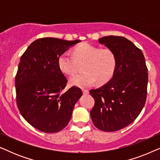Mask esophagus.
Here are the masks:
<instances>
[{"label":"esophagus","mask_w":160,"mask_h":160,"mask_svg":"<svg viewBox=\"0 0 160 160\" xmlns=\"http://www.w3.org/2000/svg\"><path fill=\"white\" fill-rule=\"evenodd\" d=\"M82 92L84 95H87V94H89V91L87 90V89H83Z\"/></svg>","instance_id":"1"}]
</instances>
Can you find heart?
I'll return each instance as SVG.
<instances>
[{
	"mask_svg": "<svg viewBox=\"0 0 160 160\" xmlns=\"http://www.w3.org/2000/svg\"><path fill=\"white\" fill-rule=\"evenodd\" d=\"M84 62L82 74L73 76L69 82L73 86L85 88L98 80L100 84L109 82L117 67V58L112 50L84 43L73 50V54L65 52L59 56L58 67L63 73L72 75L77 68L78 63Z\"/></svg>",
	"mask_w": 160,
	"mask_h": 160,
	"instance_id": "heart-1",
	"label": "heart"
}]
</instances>
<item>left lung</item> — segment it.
<instances>
[{"instance_id": "left-lung-1", "label": "left lung", "mask_w": 160, "mask_h": 160, "mask_svg": "<svg viewBox=\"0 0 160 160\" xmlns=\"http://www.w3.org/2000/svg\"><path fill=\"white\" fill-rule=\"evenodd\" d=\"M98 42L114 52L117 67L108 83L89 91L95 99L90 117L99 130L114 132L128 126L141 112L147 94L148 69L143 52L128 39L108 36Z\"/></svg>"}]
</instances>
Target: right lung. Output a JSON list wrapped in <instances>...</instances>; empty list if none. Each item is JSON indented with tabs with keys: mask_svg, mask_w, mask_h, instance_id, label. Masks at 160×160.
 <instances>
[{
	"mask_svg": "<svg viewBox=\"0 0 160 160\" xmlns=\"http://www.w3.org/2000/svg\"><path fill=\"white\" fill-rule=\"evenodd\" d=\"M80 41L39 38L21 57L15 77L17 107L24 119L41 132L64 129L82 97L78 87L63 91L68 80L58 64L59 56Z\"/></svg>",
	"mask_w": 160,
	"mask_h": 160,
	"instance_id": "obj_1",
	"label": "right lung"
}]
</instances>
